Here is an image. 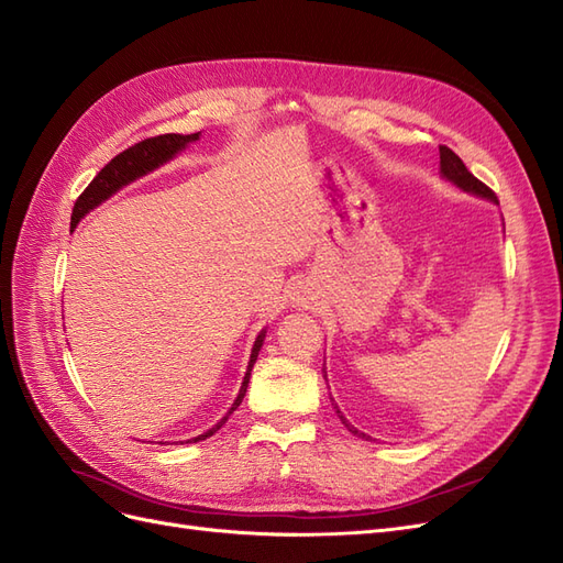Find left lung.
<instances>
[{
  "label": "left lung",
  "mask_w": 563,
  "mask_h": 563,
  "mask_svg": "<svg viewBox=\"0 0 563 563\" xmlns=\"http://www.w3.org/2000/svg\"><path fill=\"white\" fill-rule=\"evenodd\" d=\"M439 174H441V178L449 180L451 185H455L457 190H463V192H467V195H472V197H479V199L498 203V197L493 195L482 180H476V178L467 172V166L463 164V159H460L451 147H444V145L439 147ZM503 228H505V225H503ZM321 373H323V380H327V364H323ZM329 397H331V391H329ZM331 401H333V397H331ZM333 408H335V413H338L340 422H343L352 434H356L360 439H366V441L371 439L368 434H364L362 430L354 428V424L343 416V411H340L335 401H333Z\"/></svg>",
  "instance_id": "8db88e82"
}]
</instances>
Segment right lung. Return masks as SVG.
I'll return each instance as SVG.
<instances>
[{
    "label": "right lung",
    "mask_w": 563,
    "mask_h": 563,
    "mask_svg": "<svg viewBox=\"0 0 563 563\" xmlns=\"http://www.w3.org/2000/svg\"><path fill=\"white\" fill-rule=\"evenodd\" d=\"M199 135H201V131L187 133V135H183V133H166V135H157V139L141 141V143H135L133 147L119 152V155L110 164H106L103 168H100L98 176L89 183L87 190H84L81 197L75 201L73 230L79 225V220L84 216L91 213L103 201H108L112 195H117L119 190H122V187L135 183L139 178L152 174V172H157L159 166L176 159L187 145L199 141ZM265 333H267V329H263L258 333V338H255V343L251 347V356H249V366H246V373H244V380H242V387H240V395L234 397L232 406L228 408V413L220 418L211 430H207V432L199 434V437L187 439V444H197V441H203V439L213 437L220 428H223L225 420L236 411V406L242 404V399L246 395V387H249L251 368H253L255 360H258V352H261V347L265 343Z\"/></svg>",
    "instance_id": "1"
}]
</instances>
